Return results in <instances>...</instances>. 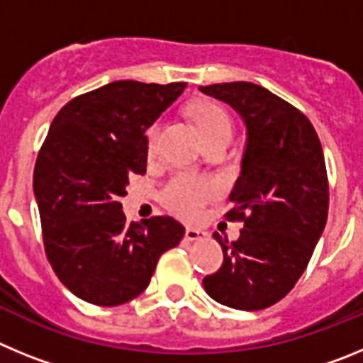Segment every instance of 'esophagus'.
Masks as SVG:
<instances>
[{"mask_svg": "<svg viewBox=\"0 0 363 363\" xmlns=\"http://www.w3.org/2000/svg\"><path fill=\"white\" fill-rule=\"evenodd\" d=\"M203 236H205L203 230L194 229V227H189V229L185 230V238H187L189 242H198V240H201Z\"/></svg>", "mask_w": 363, "mask_h": 363, "instance_id": "obj_1", "label": "esophagus"}]
</instances>
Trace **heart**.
I'll return each instance as SVG.
<instances>
[{
	"mask_svg": "<svg viewBox=\"0 0 363 363\" xmlns=\"http://www.w3.org/2000/svg\"><path fill=\"white\" fill-rule=\"evenodd\" d=\"M194 120L200 127L205 140L218 136H233V121L225 108L216 104H200L194 108ZM160 125H150L147 130V149L152 154L158 147ZM216 194V184L209 178H200L192 174H176L165 184L162 191V200L167 209L182 218H194L203 213L205 205Z\"/></svg>",
	"mask_w": 363,
	"mask_h": 363,
	"instance_id": "1",
	"label": "heart"
}]
</instances>
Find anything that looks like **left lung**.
<instances>
[{
  "label": "left lung",
  "mask_w": 363,
  "mask_h": 363,
  "mask_svg": "<svg viewBox=\"0 0 363 363\" xmlns=\"http://www.w3.org/2000/svg\"><path fill=\"white\" fill-rule=\"evenodd\" d=\"M229 104L247 127L242 172L225 214L243 221L236 242L214 233L223 251L220 271L203 278L218 303L267 309L294 287L318 243L329 211L322 143L303 112L249 82L200 86Z\"/></svg>",
  "instance_id": "obj_1"
}]
</instances>
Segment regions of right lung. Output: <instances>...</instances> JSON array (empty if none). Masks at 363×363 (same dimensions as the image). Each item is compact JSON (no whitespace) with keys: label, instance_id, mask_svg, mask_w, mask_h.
Wrapping results in <instances>:
<instances>
[{"label":"right lung","instance_id":"obj_1","mask_svg":"<svg viewBox=\"0 0 363 363\" xmlns=\"http://www.w3.org/2000/svg\"><path fill=\"white\" fill-rule=\"evenodd\" d=\"M187 83L112 82L57 112L34 167L43 245L72 294L114 307L147 289L160 256L184 238L171 216L127 221L121 196L147 171L145 130Z\"/></svg>","mask_w":363,"mask_h":363}]
</instances>
